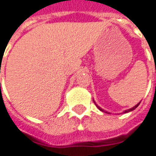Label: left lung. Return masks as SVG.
<instances>
[{
    "label": "left lung",
    "mask_w": 156,
    "mask_h": 156,
    "mask_svg": "<svg viewBox=\"0 0 156 156\" xmlns=\"http://www.w3.org/2000/svg\"><path fill=\"white\" fill-rule=\"evenodd\" d=\"M140 103H138V104H137V105L136 106H134V107H133V108H130V109H127V110H125V111H124V113H127V112H130V111H133V110H134V109H135V108H137V107H138V106L140 105ZM95 105H96V104H95ZM97 106V105H96ZM97 107H98V106H97ZM98 108H99V109H100V110H101V111H102V112H105V111H104V110H103V109H101V108H100V107H98ZM106 113H107V112H106Z\"/></svg>",
    "instance_id": "8db88e82"
}]
</instances>
